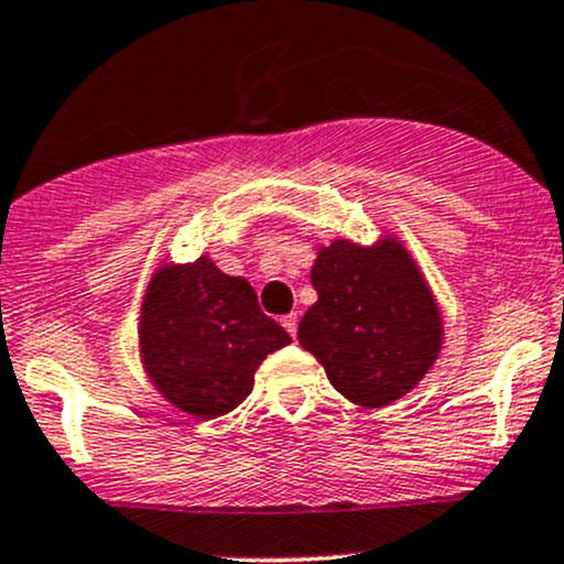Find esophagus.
Wrapping results in <instances>:
<instances>
[{"label":"esophagus","instance_id":"obj_1","mask_svg":"<svg viewBox=\"0 0 564 564\" xmlns=\"http://www.w3.org/2000/svg\"><path fill=\"white\" fill-rule=\"evenodd\" d=\"M281 324H283V329H286L289 334H292V337H296V324H300V315H296V313L283 315Z\"/></svg>","mask_w":564,"mask_h":564}]
</instances>
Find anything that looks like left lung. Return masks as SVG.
<instances>
[{
  "instance_id": "1",
  "label": "left lung",
  "mask_w": 564,
  "mask_h": 564,
  "mask_svg": "<svg viewBox=\"0 0 564 564\" xmlns=\"http://www.w3.org/2000/svg\"><path fill=\"white\" fill-rule=\"evenodd\" d=\"M318 302L302 315L300 345L352 404L386 406L429 375L444 324L429 283L395 238L334 240L311 270Z\"/></svg>"
}]
</instances>
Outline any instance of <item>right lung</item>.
Wrapping results in <instances>:
<instances>
[{
	"instance_id": "right-lung-1",
	"label": "right lung",
	"mask_w": 564,
	"mask_h": 564,
	"mask_svg": "<svg viewBox=\"0 0 564 564\" xmlns=\"http://www.w3.org/2000/svg\"><path fill=\"white\" fill-rule=\"evenodd\" d=\"M292 343L259 311L246 278L208 257L154 270L141 302L139 348L147 375L176 410L212 420L232 412L270 352Z\"/></svg>"
}]
</instances>
